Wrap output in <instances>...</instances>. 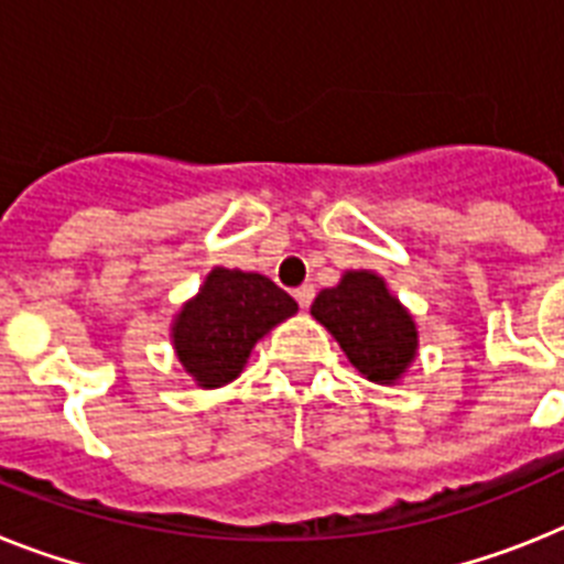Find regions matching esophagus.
<instances>
[{
	"mask_svg": "<svg viewBox=\"0 0 564 564\" xmlns=\"http://www.w3.org/2000/svg\"><path fill=\"white\" fill-rule=\"evenodd\" d=\"M312 297H315V286H310V283H304V286H297L295 290V301L301 304V310H310Z\"/></svg>",
	"mask_w": 564,
	"mask_h": 564,
	"instance_id": "esophagus-1",
	"label": "esophagus"
}]
</instances>
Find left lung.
I'll use <instances>...</instances> for the list:
<instances>
[{
	"label": "left lung",
	"mask_w": 564,
	"mask_h": 564,
	"mask_svg": "<svg viewBox=\"0 0 564 564\" xmlns=\"http://www.w3.org/2000/svg\"><path fill=\"white\" fill-rule=\"evenodd\" d=\"M310 312L333 333L355 370L376 384H395L415 361L413 315L370 269H355L338 286L321 290Z\"/></svg>",
	"instance_id": "8db88e82"
}]
</instances>
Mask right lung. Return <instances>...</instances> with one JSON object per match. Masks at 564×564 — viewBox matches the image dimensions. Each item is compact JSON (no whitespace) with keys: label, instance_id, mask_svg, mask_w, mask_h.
Instances as JSON below:
<instances>
[{"label":"right lung","instance_id":"right-lung-1","mask_svg":"<svg viewBox=\"0 0 564 564\" xmlns=\"http://www.w3.org/2000/svg\"><path fill=\"white\" fill-rule=\"evenodd\" d=\"M295 312V301L267 274L215 267L200 292L180 306L174 352L197 387L215 390L235 381L254 344Z\"/></svg>","mask_w":564,"mask_h":564}]
</instances>
